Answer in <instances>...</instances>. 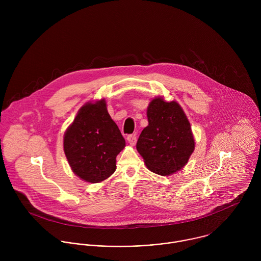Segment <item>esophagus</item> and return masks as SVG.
<instances>
[{
  "label": "esophagus",
  "mask_w": 261,
  "mask_h": 261,
  "mask_svg": "<svg viewBox=\"0 0 261 261\" xmlns=\"http://www.w3.org/2000/svg\"><path fill=\"white\" fill-rule=\"evenodd\" d=\"M127 142H128V144L130 145V146H136V144H137V137L135 136V135H132V136H128L127 137Z\"/></svg>",
  "instance_id": "obj_1"
}]
</instances>
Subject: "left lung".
<instances>
[{
	"mask_svg": "<svg viewBox=\"0 0 261 261\" xmlns=\"http://www.w3.org/2000/svg\"><path fill=\"white\" fill-rule=\"evenodd\" d=\"M149 124L137 143V149L149 171L170 176L183 169L195 149L190 121L175 100L154 97L147 110Z\"/></svg>",
	"mask_w": 261,
	"mask_h": 261,
	"instance_id": "8db88e82",
	"label": "left lung"
}]
</instances>
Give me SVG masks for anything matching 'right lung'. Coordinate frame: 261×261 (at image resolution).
Instances as JSON below:
<instances>
[{"instance_id":"add662e5","label":"right lung","mask_w":261,"mask_h":261,"mask_svg":"<svg viewBox=\"0 0 261 261\" xmlns=\"http://www.w3.org/2000/svg\"><path fill=\"white\" fill-rule=\"evenodd\" d=\"M125 141L108 112L106 99L83 105L67 127L63 148L75 175L88 183H100L116 169V155Z\"/></svg>"}]
</instances>
